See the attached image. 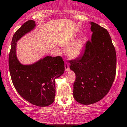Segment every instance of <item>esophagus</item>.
Listing matches in <instances>:
<instances>
[{"mask_svg":"<svg viewBox=\"0 0 127 127\" xmlns=\"http://www.w3.org/2000/svg\"><path fill=\"white\" fill-rule=\"evenodd\" d=\"M64 67H65V70H69V64H68V63H65Z\"/></svg>","mask_w":127,"mask_h":127,"instance_id":"obj_1","label":"esophagus"}]
</instances>
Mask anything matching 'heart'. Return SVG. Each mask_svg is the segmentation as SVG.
Returning <instances> with one entry per match:
<instances>
[{"label":"heart","instance_id":"obj_1","mask_svg":"<svg viewBox=\"0 0 127 127\" xmlns=\"http://www.w3.org/2000/svg\"><path fill=\"white\" fill-rule=\"evenodd\" d=\"M85 42L82 39L76 41V38H72L67 44V47H69L67 49V57L70 59H76L80 56L83 49Z\"/></svg>","mask_w":127,"mask_h":127}]
</instances>
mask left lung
<instances>
[{"label": "left lung", "mask_w": 127, "mask_h": 127, "mask_svg": "<svg viewBox=\"0 0 127 127\" xmlns=\"http://www.w3.org/2000/svg\"><path fill=\"white\" fill-rule=\"evenodd\" d=\"M91 39L80 58L69 61L75 74L73 95L77 102L91 105L102 99L111 89L116 72V53L106 29L91 22Z\"/></svg>", "instance_id": "1"}]
</instances>
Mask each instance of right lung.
<instances>
[{
	"label": "right lung",
	"instance_id": "1",
	"mask_svg": "<svg viewBox=\"0 0 127 127\" xmlns=\"http://www.w3.org/2000/svg\"><path fill=\"white\" fill-rule=\"evenodd\" d=\"M29 20L16 32L9 55V69L12 82L19 95L33 105L47 106L55 97V79L63 74L64 63L60 57H47L31 64H22L16 55L17 42L35 28Z\"/></svg>",
	"mask_w": 127,
	"mask_h": 127
}]
</instances>
